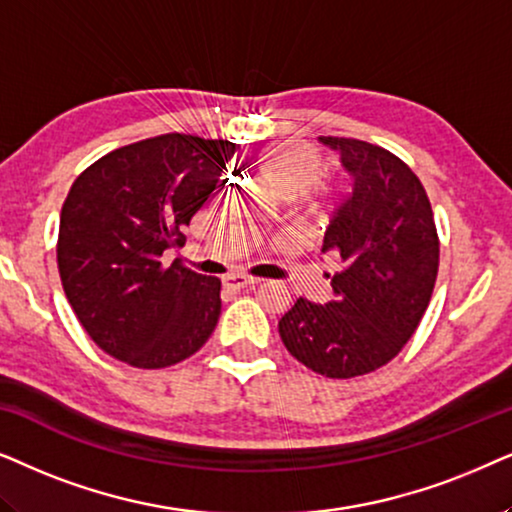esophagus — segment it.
<instances>
[{
  "label": "esophagus",
  "mask_w": 512,
  "mask_h": 512,
  "mask_svg": "<svg viewBox=\"0 0 512 512\" xmlns=\"http://www.w3.org/2000/svg\"><path fill=\"white\" fill-rule=\"evenodd\" d=\"M260 281L257 278H250V276H241V274H231L224 278V288L227 290H243V288H250V285H257Z\"/></svg>",
  "instance_id": "esophagus-1"
}]
</instances>
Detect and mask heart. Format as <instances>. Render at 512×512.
<instances>
[{
  "instance_id": "b5f03b06",
  "label": "heart",
  "mask_w": 512,
  "mask_h": 512,
  "mask_svg": "<svg viewBox=\"0 0 512 512\" xmlns=\"http://www.w3.org/2000/svg\"><path fill=\"white\" fill-rule=\"evenodd\" d=\"M325 168L323 156L309 147L278 145L260 156L262 175L283 196L309 192L323 180Z\"/></svg>"
}]
</instances>
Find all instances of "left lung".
<instances>
[{
    "label": "left lung",
    "instance_id": "8db88e82",
    "mask_svg": "<svg viewBox=\"0 0 512 512\" xmlns=\"http://www.w3.org/2000/svg\"><path fill=\"white\" fill-rule=\"evenodd\" d=\"M320 142L339 149L353 175L323 236L339 264L335 297L325 306L299 297L278 332L309 370L351 379L384 367L414 335L438 278L440 238L426 189L403 159L356 138Z\"/></svg>",
    "mask_w": 512,
    "mask_h": 512
}]
</instances>
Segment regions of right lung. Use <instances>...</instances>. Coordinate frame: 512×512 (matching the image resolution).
I'll return each instance as SVG.
<instances>
[{"label":"right lung","instance_id":"add662e5","mask_svg":"<svg viewBox=\"0 0 512 512\" xmlns=\"http://www.w3.org/2000/svg\"><path fill=\"white\" fill-rule=\"evenodd\" d=\"M236 142L163 133L100 156L60 210L58 271L67 302L107 356L161 370L213 335L222 283L163 250L208 201Z\"/></svg>","mask_w":512,"mask_h":512}]
</instances>
